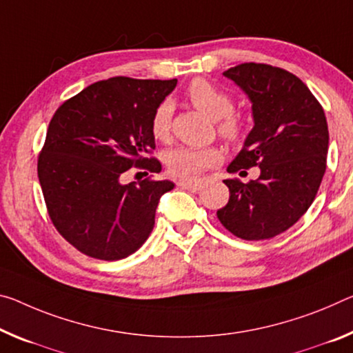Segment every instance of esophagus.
<instances>
[{"instance_id":"esophagus-1","label":"esophagus","mask_w":353,"mask_h":353,"mask_svg":"<svg viewBox=\"0 0 353 353\" xmlns=\"http://www.w3.org/2000/svg\"><path fill=\"white\" fill-rule=\"evenodd\" d=\"M179 187L183 188V190H188V192H198V190L201 188V182L199 181H190V182H179L177 183Z\"/></svg>"}]
</instances>
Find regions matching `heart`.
Segmentation results:
<instances>
[{"mask_svg": "<svg viewBox=\"0 0 353 353\" xmlns=\"http://www.w3.org/2000/svg\"><path fill=\"white\" fill-rule=\"evenodd\" d=\"M187 99L194 108L203 111L210 119L216 121V130L221 138L236 143L242 138L243 122L240 116L232 113V100L226 92L203 78H196L187 88ZM172 105L165 100L154 110L150 117V132L159 141H168L171 135ZM221 161L218 148H185L179 146L165 154V165L172 177L190 181L201 172L214 168Z\"/></svg>", "mask_w": 353, "mask_h": 353, "instance_id": "b5f03b06", "label": "heart"}]
</instances>
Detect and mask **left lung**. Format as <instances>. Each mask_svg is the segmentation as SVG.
I'll return each instance as SVG.
<instances>
[{
    "mask_svg": "<svg viewBox=\"0 0 353 353\" xmlns=\"http://www.w3.org/2000/svg\"><path fill=\"white\" fill-rule=\"evenodd\" d=\"M223 75L250 97L254 119L228 172L259 166L261 176L248 183L223 181L229 201L216 216L239 239H272L300 220L321 187L328 152L325 113L305 83L279 67L243 63Z\"/></svg>",
    "mask_w": 353,
    "mask_h": 353,
    "instance_id": "left-lung-1",
    "label": "left lung"
}]
</instances>
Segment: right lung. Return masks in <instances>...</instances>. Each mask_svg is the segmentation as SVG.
<instances>
[{
	"label": "right lung",
	"mask_w": 353,
	"mask_h": 353,
	"mask_svg": "<svg viewBox=\"0 0 353 353\" xmlns=\"http://www.w3.org/2000/svg\"><path fill=\"white\" fill-rule=\"evenodd\" d=\"M177 80L114 77L83 89L50 121L37 160L47 210L61 236L89 257L124 259L146 242L170 181L130 182V168L160 172L150 132L154 110Z\"/></svg>",
	"instance_id": "add662e5"
}]
</instances>
